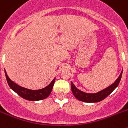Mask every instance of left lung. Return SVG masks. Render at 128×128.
<instances>
[{
    "label": "left lung",
    "instance_id": "1",
    "mask_svg": "<svg viewBox=\"0 0 128 128\" xmlns=\"http://www.w3.org/2000/svg\"><path fill=\"white\" fill-rule=\"evenodd\" d=\"M122 74V70L118 78L117 79V80L112 85L96 94H88L83 92L77 88L75 85L73 84V82H71V89H72V93L76 99L81 100V101H82V102H97L101 101L103 99H104L106 97H108L115 90V88L118 86L120 81V79H121Z\"/></svg>",
    "mask_w": 128,
    "mask_h": 128
}]
</instances>
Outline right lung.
Instances as JSON below:
<instances>
[{
	"label": "right lung",
	"mask_w": 128,
	"mask_h": 128,
	"mask_svg": "<svg viewBox=\"0 0 128 128\" xmlns=\"http://www.w3.org/2000/svg\"><path fill=\"white\" fill-rule=\"evenodd\" d=\"M5 75L6 78L7 82L8 83L9 86L13 91L24 99L28 100H39L46 99L50 95L52 90L53 86L55 82V78L52 80L50 84L44 88L40 89L37 90H32L29 89L25 88L23 87L20 86L16 84L15 82L11 81L9 77L7 75V73L5 70Z\"/></svg>",
	"instance_id": "right-lung-1"
}]
</instances>
